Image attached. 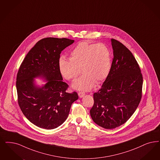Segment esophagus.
I'll return each mask as SVG.
<instances>
[{
    "label": "esophagus",
    "mask_w": 160,
    "mask_h": 160,
    "mask_svg": "<svg viewBox=\"0 0 160 160\" xmlns=\"http://www.w3.org/2000/svg\"><path fill=\"white\" fill-rule=\"evenodd\" d=\"M85 95V92H82V91H80V92H78V95H79V97L80 98H82Z\"/></svg>",
    "instance_id": "1"
}]
</instances>
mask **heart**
Returning <instances> with one entry per match:
<instances>
[{"mask_svg": "<svg viewBox=\"0 0 160 160\" xmlns=\"http://www.w3.org/2000/svg\"><path fill=\"white\" fill-rule=\"evenodd\" d=\"M112 66L110 49L106 44L99 42L89 44L79 42L72 50L69 60L61 58L59 68L62 75L68 81L75 79L80 73L83 75L73 83L75 89L89 91L106 79Z\"/></svg>", "mask_w": 160, "mask_h": 160, "instance_id": "1", "label": "heart"}]
</instances>
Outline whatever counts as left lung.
Listing matches in <instances>:
<instances>
[{
    "instance_id": "obj_1",
    "label": "left lung",
    "mask_w": 160,
    "mask_h": 160,
    "mask_svg": "<svg viewBox=\"0 0 160 160\" xmlns=\"http://www.w3.org/2000/svg\"><path fill=\"white\" fill-rule=\"evenodd\" d=\"M113 59L102 85L94 94L90 114L97 124L111 129L126 123L135 112L142 98L143 77L140 67L130 50L111 39Z\"/></svg>"
}]
</instances>
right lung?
<instances>
[{
    "instance_id": "obj_1",
    "label": "right lung",
    "mask_w": 160,
    "mask_h": 160,
    "mask_svg": "<svg viewBox=\"0 0 160 160\" xmlns=\"http://www.w3.org/2000/svg\"><path fill=\"white\" fill-rule=\"evenodd\" d=\"M73 40L48 37L37 42L26 55L17 75L18 102L24 116L37 126L53 129L68 118L77 92L67 91L59 68L62 51ZM45 77L48 82L42 88L33 84V78Z\"/></svg>"
}]
</instances>
